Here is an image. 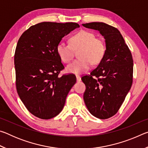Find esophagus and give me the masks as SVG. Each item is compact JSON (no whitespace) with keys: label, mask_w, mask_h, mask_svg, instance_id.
Returning <instances> with one entry per match:
<instances>
[{"label":"esophagus","mask_w":148,"mask_h":148,"mask_svg":"<svg viewBox=\"0 0 148 148\" xmlns=\"http://www.w3.org/2000/svg\"><path fill=\"white\" fill-rule=\"evenodd\" d=\"M76 80H77V82H80L81 81V77L80 76H76Z\"/></svg>","instance_id":"1"}]
</instances>
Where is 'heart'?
<instances>
[{
	"label": "heart",
	"mask_w": 148,
	"mask_h": 148,
	"mask_svg": "<svg viewBox=\"0 0 148 148\" xmlns=\"http://www.w3.org/2000/svg\"><path fill=\"white\" fill-rule=\"evenodd\" d=\"M71 44L60 42L56 51L62 61L71 62L74 57V50H79V57L66 67V71L76 75L81 74L91 68L92 62L97 64L103 58L106 51V43L103 39L97 38L91 31L81 30L70 38Z\"/></svg>",
	"instance_id": "obj_1"
}]
</instances>
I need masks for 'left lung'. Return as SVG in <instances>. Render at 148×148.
I'll use <instances>...</instances> for the list:
<instances>
[{"label": "left lung", "instance_id": "obj_1", "mask_svg": "<svg viewBox=\"0 0 148 148\" xmlns=\"http://www.w3.org/2000/svg\"><path fill=\"white\" fill-rule=\"evenodd\" d=\"M99 31L106 51L99 64L82 77L86 89L84 100L92 116L105 119L114 116L124 102L132 84L133 59L118 29L102 22L82 24Z\"/></svg>", "mask_w": 148, "mask_h": 148}]
</instances>
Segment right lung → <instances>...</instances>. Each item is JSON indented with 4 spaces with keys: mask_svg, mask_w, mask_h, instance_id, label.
I'll return each instance as SVG.
<instances>
[{
    "mask_svg": "<svg viewBox=\"0 0 148 148\" xmlns=\"http://www.w3.org/2000/svg\"><path fill=\"white\" fill-rule=\"evenodd\" d=\"M79 25L76 23L42 22L25 31L14 55L17 93L27 109L38 118L57 116L76 82L74 74H59L64 69L56 51L65 35Z\"/></svg>",
    "mask_w": 148,
    "mask_h": 148,
    "instance_id": "obj_1",
    "label": "right lung"
}]
</instances>
